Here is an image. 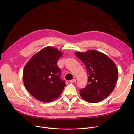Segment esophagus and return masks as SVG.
<instances>
[{
  "label": "esophagus",
  "mask_w": 134,
  "mask_h": 134,
  "mask_svg": "<svg viewBox=\"0 0 134 134\" xmlns=\"http://www.w3.org/2000/svg\"><path fill=\"white\" fill-rule=\"evenodd\" d=\"M75 82H76V79H75V78L72 79H71V80H70V83H75Z\"/></svg>",
  "instance_id": "1"
}]
</instances>
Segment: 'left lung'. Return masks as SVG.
Instances as JSON below:
<instances>
[{
    "instance_id": "obj_1",
    "label": "left lung",
    "mask_w": 134,
    "mask_h": 134,
    "mask_svg": "<svg viewBox=\"0 0 134 134\" xmlns=\"http://www.w3.org/2000/svg\"><path fill=\"white\" fill-rule=\"evenodd\" d=\"M84 63L88 74L87 86L80 90L81 97L87 102L98 103L111 94L118 79V70L108 56L96 50L75 52Z\"/></svg>"
}]
</instances>
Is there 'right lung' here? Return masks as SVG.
Wrapping results in <instances>:
<instances>
[{
  "instance_id": "right-lung-1",
  "label": "right lung",
  "mask_w": 134,
  "mask_h": 134,
  "mask_svg": "<svg viewBox=\"0 0 134 134\" xmlns=\"http://www.w3.org/2000/svg\"><path fill=\"white\" fill-rule=\"evenodd\" d=\"M63 55L56 48L48 46L32 56L24 68L23 80L27 90L36 99L50 102L58 98L65 86L60 78L57 62Z\"/></svg>"
}]
</instances>
